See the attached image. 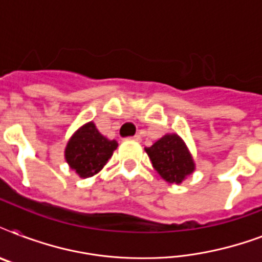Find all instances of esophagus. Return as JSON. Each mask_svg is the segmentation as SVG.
<instances>
[{
    "label": "esophagus",
    "mask_w": 262,
    "mask_h": 262,
    "mask_svg": "<svg viewBox=\"0 0 262 262\" xmlns=\"http://www.w3.org/2000/svg\"><path fill=\"white\" fill-rule=\"evenodd\" d=\"M132 140H135V141H140V140H141V137H140L139 135H136V136H133V137H132Z\"/></svg>",
    "instance_id": "esophagus-1"
}]
</instances>
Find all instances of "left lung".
I'll list each match as a JSON object with an SVG mask.
<instances>
[{"label": "left lung", "instance_id": "obj_1", "mask_svg": "<svg viewBox=\"0 0 262 262\" xmlns=\"http://www.w3.org/2000/svg\"><path fill=\"white\" fill-rule=\"evenodd\" d=\"M152 166L168 183H181L194 171L195 164L186 144L178 135H166L145 148Z\"/></svg>", "mask_w": 262, "mask_h": 262}]
</instances>
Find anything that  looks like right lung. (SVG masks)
<instances>
[{"label": "right lung", "instance_id": "add662e5", "mask_svg": "<svg viewBox=\"0 0 262 262\" xmlns=\"http://www.w3.org/2000/svg\"><path fill=\"white\" fill-rule=\"evenodd\" d=\"M118 143L100 135L94 122L77 129L65 148V159L72 170L81 178L98 174L108 162Z\"/></svg>", "mask_w": 262, "mask_h": 262}]
</instances>
